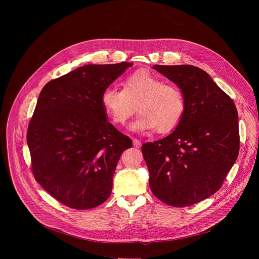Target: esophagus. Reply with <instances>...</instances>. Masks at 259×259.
<instances>
[{
  "instance_id": "34e87169",
  "label": "esophagus",
  "mask_w": 259,
  "mask_h": 259,
  "mask_svg": "<svg viewBox=\"0 0 259 259\" xmlns=\"http://www.w3.org/2000/svg\"><path fill=\"white\" fill-rule=\"evenodd\" d=\"M133 145H134L135 147H139V146L141 145V141L138 140V139H136V138H134V139H133Z\"/></svg>"
}]
</instances>
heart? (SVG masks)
<instances>
[{"label": "heart", "mask_w": 259, "mask_h": 259, "mask_svg": "<svg viewBox=\"0 0 259 259\" xmlns=\"http://www.w3.org/2000/svg\"><path fill=\"white\" fill-rule=\"evenodd\" d=\"M102 107L114 124L124 125L139 102V115L130 130L145 133L157 128L160 133L173 130L187 110L182 89L149 70H138L126 78L123 89L105 88L100 97Z\"/></svg>", "instance_id": "1"}]
</instances>
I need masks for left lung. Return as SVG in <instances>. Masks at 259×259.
Wrapping results in <instances>:
<instances>
[{
  "label": "left lung",
  "instance_id": "1",
  "mask_svg": "<svg viewBox=\"0 0 259 259\" xmlns=\"http://www.w3.org/2000/svg\"><path fill=\"white\" fill-rule=\"evenodd\" d=\"M153 68L182 89L187 110L170 135L142 145L150 188L169 206H191L216 193L235 164L238 112L205 70L190 64Z\"/></svg>",
  "mask_w": 259,
  "mask_h": 259
}]
</instances>
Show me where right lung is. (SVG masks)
Instances as JSON below:
<instances>
[{"label": "right lung", "mask_w": 259, "mask_h": 259, "mask_svg": "<svg viewBox=\"0 0 259 259\" xmlns=\"http://www.w3.org/2000/svg\"><path fill=\"white\" fill-rule=\"evenodd\" d=\"M132 64L83 65L39 95L26 135L32 173L67 207L91 209L112 193L117 164L132 140L106 121L100 97Z\"/></svg>", "instance_id": "add662e5"}]
</instances>
